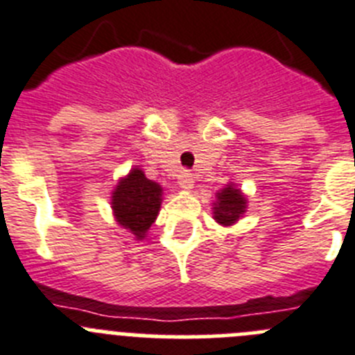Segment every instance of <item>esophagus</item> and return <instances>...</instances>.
I'll use <instances>...</instances> for the list:
<instances>
[{"label":"esophagus","instance_id":"1","mask_svg":"<svg viewBox=\"0 0 355 355\" xmlns=\"http://www.w3.org/2000/svg\"><path fill=\"white\" fill-rule=\"evenodd\" d=\"M178 187H180L182 191H191L194 187V177L191 173H187V171H182L180 175H178Z\"/></svg>","mask_w":355,"mask_h":355}]
</instances>
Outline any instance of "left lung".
Wrapping results in <instances>:
<instances>
[{"instance_id":"1","label":"left lung","mask_w":355,"mask_h":355,"mask_svg":"<svg viewBox=\"0 0 355 355\" xmlns=\"http://www.w3.org/2000/svg\"><path fill=\"white\" fill-rule=\"evenodd\" d=\"M248 198L244 196L237 185L230 182L226 187L216 193V201L212 203V214L216 223L221 226H233L245 214Z\"/></svg>"}]
</instances>
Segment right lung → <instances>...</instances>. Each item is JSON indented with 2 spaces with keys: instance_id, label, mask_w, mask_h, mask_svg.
I'll list each match as a JSON object with an SVG mask.
<instances>
[{
  "instance_id": "obj_1",
  "label": "right lung",
  "mask_w": 355,
  "mask_h": 355,
  "mask_svg": "<svg viewBox=\"0 0 355 355\" xmlns=\"http://www.w3.org/2000/svg\"><path fill=\"white\" fill-rule=\"evenodd\" d=\"M162 187L145 177L138 166L118 180L111 193V210L118 226L132 233L134 241H143L159 216Z\"/></svg>"
}]
</instances>
